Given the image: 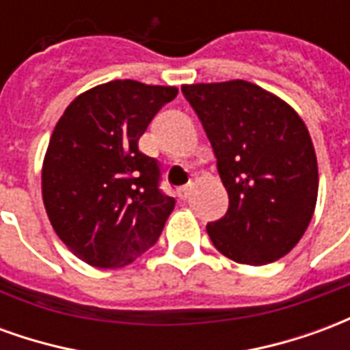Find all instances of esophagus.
Returning a JSON list of instances; mask_svg holds the SVG:
<instances>
[{"mask_svg":"<svg viewBox=\"0 0 350 350\" xmlns=\"http://www.w3.org/2000/svg\"><path fill=\"white\" fill-rule=\"evenodd\" d=\"M189 193H191V183L189 185H183V187L178 189V197L182 198V200H185V198L189 197Z\"/></svg>","mask_w":350,"mask_h":350,"instance_id":"34e87169","label":"esophagus"}]
</instances>
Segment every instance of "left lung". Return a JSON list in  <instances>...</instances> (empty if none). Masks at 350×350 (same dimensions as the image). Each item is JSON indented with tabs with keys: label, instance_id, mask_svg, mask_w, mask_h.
Returning <instances> with one entry per match:
<instances>
[{
	"label": "left lung",
	"instance_id": "1",
	"mask_svg": "<svg viewBox=\"0 0 350 350\" xmlns=\"http://www.w3.org/2000/svg\"><path fill=\"white\" fill-rule=\"evenodd\" d=\"M213 148L228 193L208 223L215 250L240 264L285 257L306 232L319 191L309 131L291 105L245 80L182 86Z\"/></svg>",
	"mask_w": 350,
	"mask_h": 350
}]
</instances>
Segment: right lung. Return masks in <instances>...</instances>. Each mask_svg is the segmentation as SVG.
Here are the masks:
<instances>
[{"mask_svg":"<svg viewBox=\"0 0 350 350\" xmlns=\"http://www.w3.org/2000/svg\"><path fill=\"white\" fill-rule=\"evenodd\" d=\"M174 86L112 80L80 93L54 127L42 161V202L59 240L84 262L122 268L161 236L174 198L157 161L138 150Z\"/></svg>","mask_w":350,"mask_h":350,"instance_id":"obj_1","label":"right lung"}]
</instances>
